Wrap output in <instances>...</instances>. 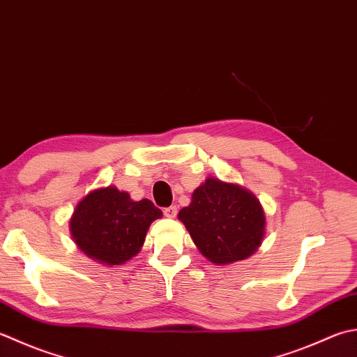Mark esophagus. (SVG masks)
I'll return each mask as SVG.
<instances>
[{
  "instance_id": "1",
  "label": "esophagus",
  "mask_w": 357,
  "mask_h": 357,
  "mask_svg": "<svg viewBox=\"0 0 357 357\" xmlns=\"http://www.w3.org/2000/svg\"><path fill=\"white\" fill-rule=\"evenodd\" d=\"M176 213H178V208L174 207V206L164 208V215L167 216V218H174V216H176Z\"/></svg>"
}]
</instances>
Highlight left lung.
Segmentation results:
<instances>
[{
    "instance_id": "8db88e82",
    "label": "left lung",
    "mask_w": 357,
    "mask_h": 357,
    "mask_svg": "<svg viewBox=\"0 0 357 357\" xmlns=\"http://www.w3.org/2000/svg\"><path fill=\"white\" fill-rule=\"evenodd\" d=\"M178 218L199 252L215 264H230L252 255L260 248L266 226L254 193L215 178H207L193 192L192 202L181 208Z\"/></svg>"
}]
</instances>
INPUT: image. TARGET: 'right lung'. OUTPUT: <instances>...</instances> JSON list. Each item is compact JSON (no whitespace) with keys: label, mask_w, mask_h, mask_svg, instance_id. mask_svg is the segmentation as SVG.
<instances>
[{"label":"right lung","mask_w":357,"mask_h":357,"mask_svg":"<svg viewBox=\"0 0 357 357\" xmlns=\"http://www.w3.org/2000/svg\"><path fill=\"white\" fill-rule=\"evenodd\" d=\"M162 212L150 199L132 201L127 192L108 185L89 192L69 220V230L83 254L119 266L139 254L146 232Z\"/></svg>","instance_id":"1"}]
</instances>
